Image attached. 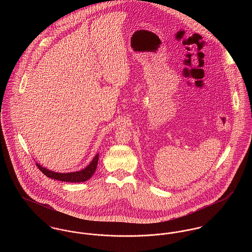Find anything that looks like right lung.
Listing matches in <instances>:
<instances>
[{
	"label": "right lung",
	"instance_id": "obj_1",
	"mask_svg": "<svg viewBox=\"0 0 252 252\" xmlns=\"http://www.w3.org/2000/svg\"><path fill=\"white\" fill-rule=\"evenodd\" d=\"M98 160H99V153L94 157L92 162L83 170L74 172V173H55L49 170H46L45 168H42L39 164L36 163V167L38 168L39 171H41L42 174H44L47 178L53 179V180H60V181H66V182H83L89 180L93 174L95 173L98 165Z\"/></svg>",
	"mask_w": 252,
	"mask_h": 252
}]
</instances>
